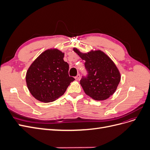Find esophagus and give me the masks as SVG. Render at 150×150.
Returning <instances> with one entry per match:
<instances>
[{
	"instance_id": "obj_1",
	"label": "esophagus",
	"mask_w": 150,
	"mask_h": 150,
	"mask_svg": "<svg viewBox=\"0 0 150 150\" xmlns=\"http://www.w3.org/2000/svg\"><path fill=\"white\" fill-rule=\"evenodd\" d=\"M80 78H81L80 74H77V76L75 77V79H76V80H79Z\"/></svg>"
}]
</instances>
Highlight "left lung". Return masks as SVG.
<instances>
[{"instance_id": "8db88e82", "label": "left lung", "mask_w": 150, "mask_h": 150, "mask_svg": "<svg viewBox=\"0 0 150 150\" xmlns=\"http://www.w3.org/2000/svg\"><path fill=\"white\" fill-rule=\"evenodd\" d=\"M83 60L88 74L83 76L80 84L85 93L95 100H104L114 93L121 76L117 67L106 54L101 51L81 53L74 49Z\"/></svg>"}]
</instances>
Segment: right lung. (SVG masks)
Wrapping results in <instances>:
<instances>
[{
	"instance_id": "1",
	"label": "right lung",
	"mask_w": 150,
	"mask_h": 150,
	"mask_svg": "<svg viewBox=\"0 0 150 150\" xmlns=\"http://www.w3.org/2000/svg\"><path fill=\"white\" fill-rule=\"evenodd\" d=\"M64 54L48 49L33 62L26 73V83L31 94L44 103L52 102L62 96L75 79L69 76V64Z\"/></svg>"
}]
</instances>
